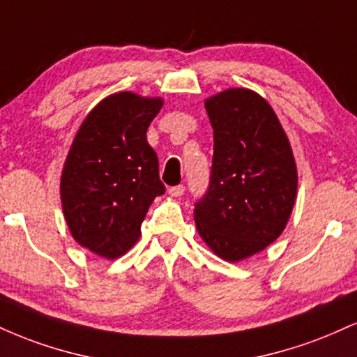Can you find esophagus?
I'll return each mask as SVG.
<instances>
[{
	"label": "esophagus",
	"mask_w": 357,
	"mask_h": 357,
	"mask_svg": "<svg viewBox=\"0 0 357 357\" xmlns=\"http://www.w3.org/2000/svg\"><path fill=\"white\" fill-rule=\"evenodd\" d=\"M167 192H169V196H173V198H179V196L184 195V186H183V184H178V186H171L169 190H167Z\"/></svg>",
	"instance_id": "obj_1"
}]
</instances>
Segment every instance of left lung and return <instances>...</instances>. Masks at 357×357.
Masks as SVG:
<instances>
[{"instance_id":"1","label":"left lung","mask_w":357,"mask_h":357,"mask_svg":"<svg viewBox=\"0 0 357 357\" xmlns=\"http://www.w3.org/2000/svg\"><path fill=\"white\" fill-rule=\"evenodd\" d=\"M213 127L210 188L196 203V230L220 258L240 261L285 230L297 196V166L277 114L250 89L204 100Z\"/></svg>"}]
</instances>
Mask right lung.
Returning a JSON list of instances; mask_svg holds the SVG:
<instances>
[{
	"instance_id": "obj_1",
	"label": "right lung",
	"mask_w": 357,
	"mask_h": 357,
	"mask_svg": "<svg viewBox=\"0 0 357 357\" xmlns=\"http://www.w3.org/2000/svg\"><path fill=\"white\" fill-rule=\"evenodd\" d=\"M161 97L117 92L82 122L65 159L60 199L73 240L114 260L134 247L155 196L166 191L147 127Z\"/></svg>"
}]
</instances>
